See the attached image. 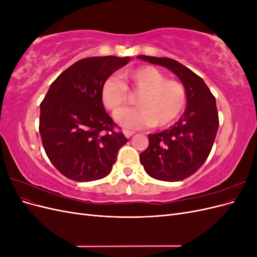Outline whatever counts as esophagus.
I'll return each mask as SVG.
<instances>
[{"mask_svg":"<svg viewBox=\"0 0 257 257\" xmlns=\"http://www.w3.org/2000/svg\"><path fill=\"white\" fill-rule=\"evenodd\" d=\"M123 134L124 135H125V137L126 138H130L131 136H133L135 133H134V132L133 131H128V130H124L123 131Z\"/></svg>","mask_w":257,"mask_h":257,"instance_id":"34e87169","label":"esophagus"}]
</instances>
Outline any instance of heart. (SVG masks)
Listing matches in <instances>:
<instances>
[{
    "mask_svg": "<svg viewBox=\"0 0 257 257\" xmlns=\"http://www.w3.org/2000/svg\"><path fill=\"white\" fill-rule=\"evenodd\" d=\"M122 82L106 79L100 89V99L106 109L116 115L129 103L128 93L137 94V108L118 115V122L127 128L166 126L178 118L186 103L181 82L166 79L158 68L145 65L125 71Z\"/></svg>",
    "mask_w": 257,
    "mask_h": 257,
    "instance_id": "heart-1",
    "label": "heart"
}]
</instances>
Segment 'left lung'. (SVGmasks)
Returning <instances> with one entry per match:
<instances>
[{
    "label": "left lung",
    "mask_w": 257,
    "mask_h": 257,
    "mask_svg": "<svg viewBox=\"0 0 257 257\" xmlns=\"http://www.w3.org/2000/svg\"><path fill=\"white\" fill-rule=\"evenodd\" d=\"M164 66L181 80L186 92V109L173 126L149 134V146L141 162L150 177L162 181H180L195 174L212 149L219 128L215 97L205 81L190 68L169 58L138 56Z\"/></svg>",
    "instance_id": "8db88e82"
}]
</instances>
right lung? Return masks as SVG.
I'll use <instances>...</instances> for the list:
<instances>
[{
  "mask_svg": "<svg viewBox=\"0 0 257 257\" xmlns=\"http://www.w3.org/2000/svg\"><path fill=\"white\" fill-rule=\"evenodd\" d=\"M131 58L92 57L60 74L41 103L40 133L46 154L59 172L78 182L110 174L127 143L100 99L103 82Z\"/></svg>",
  "mask_w": 257,
  "mask_h": 257,
  "instance_id": "right-lung-1",
  "label": "right lung"
}]
</instances>
